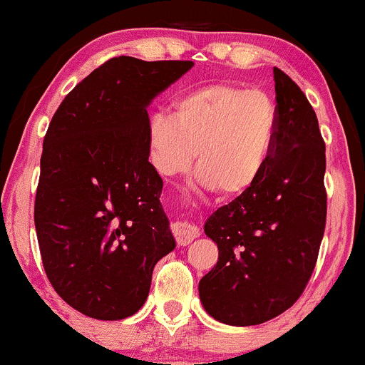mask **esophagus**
<instances>
[{
    "label": "esophagus",
    "mask_w": 365,
    "mask_h": 365,
    "mask_svg": "<svg viewBox=\"0 0 365 365\" xmlns=\"http://www.w3.org/2000/svg\"><path fill=\"white\" fill-rule=\"evenodd\" d=\"M170 227H173V234L179 246H186V244H190L192 239H196L200 235L198 227L195 224H190V222L175 220Z\"/></svg>",
    "instance_id": "1"
}]
</instances>
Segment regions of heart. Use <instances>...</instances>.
Listing matches in <instances>:
<instances>
[{
    "label": "heart",
    "instance_id": "1",
    "mask_svg": "<svg viewBox=\"0 0 365 365\" xmlns=\"http://www.w3.org/2000/svg\"><path fill=\"white\" fill-rule=\"evenodd\" d=\"M277 133V109L267 93L212 83L178 98L173 119L153 114L145 138L155 173L164 178L186 173L196 153L200 184L222 198H237L267 173Z\"/></svg>",
    "mask_w": 365,
    "mask_h": 365
}]
</instances>
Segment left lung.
Segmentation results:
<instances>
[{
    "instance_id": "obj_1",
    "label": "left lung",
    "mask_w": 365,
    "mask_h": 365,
    "mask_svg": "<svg viewBox=\"0 0 365 365\" xmlns=\"http://www.w3.org/2000/svg\"><path fill=\"white\" fill-rule=\"evenodd\" d=\"M273 78L278 133L267 173L205 224L218 261L200 280V299L212 318L232 327L261 324L294 306L327 225V148L318 118L289 75L273 68Z\"/></svg>"
}]
</instances>
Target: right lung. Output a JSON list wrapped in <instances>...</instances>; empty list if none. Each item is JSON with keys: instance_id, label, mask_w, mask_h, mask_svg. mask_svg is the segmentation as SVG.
I'll use <instances>...</instances> for the list:
<instances>
[{"instance_id": "1", "label": "right lung", "mask_w": 365, "mask_h": 365, "mask_svg": "<svg viewBox=\"0 0 365 365\" xmlns=\"http://www.w3.org/2000/svg\"><path fill=\"white\" fill-rule=\"evenodd\" d=\"M192 61L119 56L64 97L44 136L36 220L51 285L88 318L133 316L175 247L147 153V107Z\"/></svg>"}]
</instances>
